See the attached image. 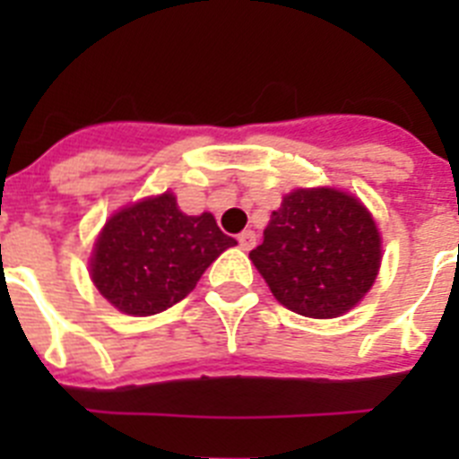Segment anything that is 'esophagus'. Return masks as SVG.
<instances>
[{
    "instance_id": "34e87169",
    "label": "esophagus",
    "mask_w": 459,
    "mask_h": 459,
    "mask_svg": "<svg viewBox=\"0 0 459 459\" xmlns=\"http://www.w3.org/2000/svg\"><path fill=\"white\" fill-rule=\"evenodd\" d=\"M255 243H257V234H255L253 230H246V232L238 234V246H241L243 250L255 248Z\"/></svg>"
}]
</instances>
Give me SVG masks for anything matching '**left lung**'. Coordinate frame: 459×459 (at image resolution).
<instances>
[{
	"label": "left lung",
	"mask_w": 459,
	"mask_h": 459,
	"mask_svg": "<svg viewBox=\"0 0 459 459\" xmlns=\"http://www.w3.org/2000/svg\"><path fill=\"white\" fill-rule=\"evenodd\" d=\"M250 259L287 310L312 319L350 312L370 291L381 264L372 213L335 188H296L271 213Z\"/></svg>",
	"instance_id": "obj_1"
}]
</instances>
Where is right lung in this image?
Instances as JSON below:
<instances>
[{"mask_svg":"<svg viewBox=\"0 0 459 459\" xmlns=\"http://www.w3.org/2000/svg\"><path fill=\"white\" fill-rule=\"evenodd\" d=\"M237 246L211 213L186 216L172 193L124 206L91 253V280L117 310L149 317L179 303L211 262Z\"/></svg>","mask_w":459,"mask_h":459,"instance_id":"1","label":"right lung"}]
</instances>
